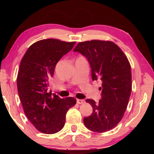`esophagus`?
<instances>
[{
	"instance_id": "34e87169",
	"label": "esophagus",
	"mask_w": 154,
	"mask_h": 154,
	"mask_svg": "<svg viewBox=\"0 0 154 154\" xmlns=\"http://www.w3.org/2000/svg\"><path fill=\"white\" fill-rule=\"evenodd\" d=\"M77 103L78 104H83V103H85V100H82V99H77Z\"/></svg>"
}]
</instances>
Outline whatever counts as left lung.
I'll return each instance as SVG.
<instances>
[{
	"instance_id": "1",
	"label": "left lung",
	"mask_w": 154,
	"mask_h": 154,
	"mask_svg": "<svg viewBox=\"0 0 154 154\" xmlns=\"http://www.w3.org/2000/svg\"><path fill=\"white\" fill-rule=\"evenodd\" d=\"M85 57L90 63L93 81L100 80L101 98L98 103L87 99L92 113L83 118L88 129L105 132L121 121L132 91L131 68L127 57L111 41L92 40L77 44L73 50Z\"/></svg>"
}]
</instances>
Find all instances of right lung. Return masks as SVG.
<instances>
[{"label":"right lung","mask_w":154,"mask_h":154,"mask_svg":"<svg viewBox=\"0 0 154 154\" xmlns=\"http://www.w3.org/2000/svg\"><path fill=\"white\" fill-rule=\"evenodd\" d=\"M75 44L54 38L38 41L21 60L17 77L21 103L28 119L43 133L55 134L63 128L68 110L76 104L72 97L61 98L47 92L56 64Z\"/></svg>","instance_id":"add662e5"}]
</instances>
